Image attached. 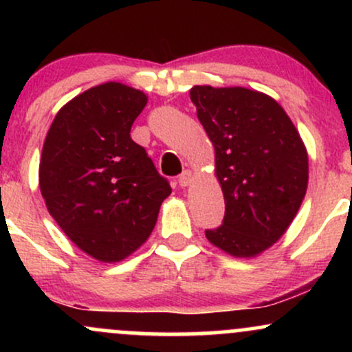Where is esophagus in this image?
<instances>
[{
    "instance_id": "esophagus-1",
    "label": "esophagus",
    "mask_w": 352,
    "mask_h": 352,
    "mask_svg": "<svg viewBox=\"0 0 352 352\" xmlns=\"http://www.w3.org/2000/svg\"><path fill=\"white\" fill-rule=\"evenodd\" d=\"M192 180H193V177H192V172H190V170L182 172L179 175V185H180V187H188V185L192 184Z\"/></svg>"
}]
</instances>
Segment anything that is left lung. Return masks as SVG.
Listing matches in <instances>:
<instances>
[{
	"instance_id": "left-lung-1",
	"label": "left lung",
	"mask_w": 352,
	"mask_h": 352,
	"mask_svg": "<svg viewBox=\"0 0 352 352\" xmlns=\"http://www.w3.org/2000/svg\"><path fill=\"white\" fill-rule=\"evenodd\" d=\"M190 99L215 148L223 225L205 236L235 258H254L285 235L308 188V151L285 109L240 86H193Z\"/></svg>"
}]
</instances>
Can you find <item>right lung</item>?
Instances as JSON below:
<instances>
[{
  "label": "right lung",
  "instance_id": "1",
  "mask_svg": "<svg viewBox=\"0 0 352 352\" xmlns=\"http://www.w3.org/2000/svg\"><path fill=\"white\" fill-rule=\"evenodd\" d=\"M147 94L104 82L64 104L44 139L39 188L66 236L102 263H117L142 246L172 193L131 127Z\"/></svg>",
  "mask_w": 352,
  "mask_h": 352
}]
</instances>
